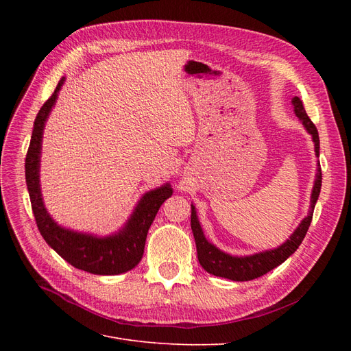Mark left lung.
I'll use <instances>...</instances> for the list:
<instances>
[{
    "instance_id": "8db88e82",
    "label": "left lung",
    "mask_w": 351,
    "mask_h": 351,
    "mask_svg": "<svg viewBox=\"0 0 351 351\" xmlns=\"http://www.w3.org/2000/svg\"><path fill=\"white\" fill-rule=\"evenodd\" d=\"M291 102L294 105L295 115L299 117V120L303 123L306 130L312 134V139L315 142L316 155H319V134H317L316 125L312 123L309 115L306 114L303 102L300 101L299 97H294ZM321 186H322V171H321V165H317L316 180H315V186L312 190L309 215H307L302 221V224L297 227V230L293 232L291 237L284 244H281L278 249L267 250V252L256 253V254H252V256H244V258L230 256V254L221 252L219 249H217L214 246V244H210L205 239L204 231H202L197 217H196V209L192 205L190 226H192V231H193L195 241H196L197 259H199V263L202 265V268L212 275H217V277L228 278L232 281H250V280L262 277V275L269 272L274 268H277L278 265H281L287 258L291 256V254L297 249H299L300 243L303 241L306 232H307V230H309V226L312 222L316 200H317V197H319V193H321Z\"/></svg>"
}]
</instances>
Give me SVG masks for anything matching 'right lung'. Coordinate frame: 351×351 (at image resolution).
<instances>
[{
	"label": "right lung",
	"instance_id": "right-lung-1",
	"mask_svg": "<svg viewBox=\"0 0 351 351\" xmlns=\"http://www.w3.org/2000/svg\"><path fill=\"white\" fill-rule=\"evenodd\" d=\"M62 83H64V77L58 82L54 93L39 110L26 154V184L32 210H34L40 236L62 259L73 265L74 268L97 275L123 274L133 269L141 262L147 230H149L156 212L161 208L165 199L173 195V189L169 187V184H165L146 193L141 199L139 205L136 206L125 227L115 236L98 239L57 226V222L49 217L44 206V202H42L39 187V161L42 132H44L48 114L51 108L54 107Z\"/></svg>",
	"mask_w": 351,
	"mask_h": 351
}]
</instances>
